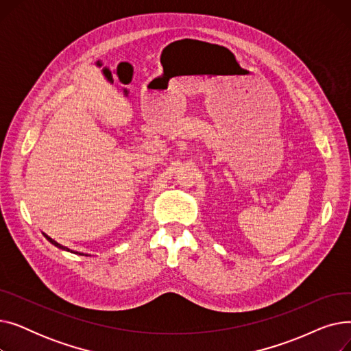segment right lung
<instances>
[{
    "label": "right lung",
    "mask_w": 351,
    "mask_h": 351,
    "mask_svg": "<svg viewBox=\"0 0 351 351\" xmlns=\"http://www.w3.org/2000/svg\"><path fill=\"white\" fill-rule=\"evenodd\" d=\"M45 237H47V239H48V241H49V242H51V243H52V245H53V246H57V247H60V249H62V250H68V249H66V247H65V246H61V245H60V243H57V242H55V241H52V239H51V237H49V236H47V234H45Z\"/></svg>",
    "instance_id": "add662e5"
}]
</instances>
